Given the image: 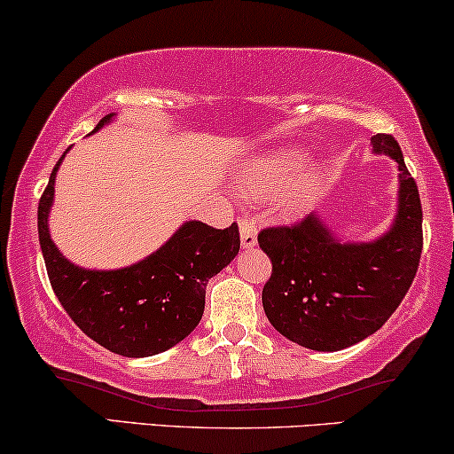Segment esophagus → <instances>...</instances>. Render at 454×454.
Returning a JSON list of instances; mask_svg holds the SVG:
<instances>
[{
  "label": "esophagus",
  "mask_w": 454,
  "mask_h": 454,
  "mask_svg": "<svg viewBox=\"0 0 454 454\" xmlns=\"http://www.w3.org/2000/svg\"><path fill=\"white\" fill-rule=\"evenodd\" d=\"M239 238H242L244 248H253L256 244V221L250 215H242L238 218Z\"/></svg>",
  "instance_id": "obj_1"
}]
</instances>
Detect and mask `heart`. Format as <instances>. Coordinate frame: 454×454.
Instances as JSON below:
<instances>
[{"label": "heart", "instance_id": "b5f03b06", "mask_svg": "<svg viewBox=\"0 0 454 454\" xmlns=\"http://www.w3.org/2000/svg\"><path fill=\"white\" fill-rule=\"evenodd\" d=\"M301 161H303V153H301L299 149H284L265 155V158L254 166V170H250L244 187L248 189L250 193L256 195L276 193L284 187V184L293 181V176L299 172ZM317 181H320V176H317L316 170H309L307 175L301 176V181L296 183V187L286 198L288 208H296V206L303 204V201L309 198L313 189H316Z\"/></svg>", "mask_w": 454, "mask_h": 454}]
</instances>
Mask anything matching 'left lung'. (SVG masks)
<instances>
[{
	"label": "left lung",
	"mask_w": 454,
	"mask_h": 454,
	"mask_svg": "<svg viewBox=\"0 0 454 454\" xmlns=\"http://www.w3.org/2000/svg\"><path fill=\"white\" fill-rule=\"evenodd\" d=\"M371 145L400 170L398 212L387 233L372 242H340L317 215L259 233L273 265L262 309L279 334L307 349L339 351L371 337L398 309L417 276L423 250L417 183L391 134H374Z\"/></svg>",
	"instance_id": "left-lung-1"
}]
</instances>
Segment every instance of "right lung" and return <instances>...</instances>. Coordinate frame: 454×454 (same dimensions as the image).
<instances>
[{
  "instance_id": "obj_1",
  "label": "right lung",
  "mask_w": 454,
  "mask_h": 454,
  "mask_svg": "<svg viewBox=\"0 0 454 454\" xmlns=\"http://www.w3.org/2000/svg\"><path fill=\"white\" fill-rule=\"evenodd\" d=\"M114 115H105L92 132ZM63 158L56 161L37 208L39 246L63 309L92 340L126 357L155 356L181 343L201 320L208 279L238 254V225L215 229L200 221L183 223L160 250L130 267L83 270L50 239L48 215Z\"/></svg>"
}]
</instances>
